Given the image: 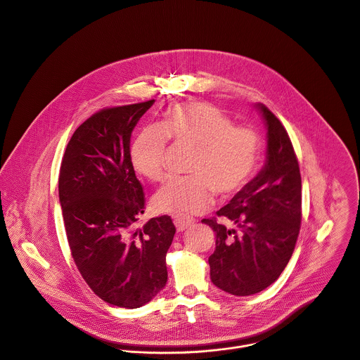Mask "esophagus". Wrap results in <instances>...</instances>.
<instances>
[{
	"label": "esophagus",
	"mask_w": 360,
	"mask_h": 360,
	"mask_svg": "<svg viewBox=\"0 0 360 360\" xmlns=\"http://www.w3.org/2000/svg\"><path fill=\"white\" fill-rule=\"evenodd\" d=\"M174 224H175L176 229H178L179 232H182V231L191 228V226L195 224V221L191 219V218H186V217L175 216L174 217Z\"/></svg>",
	"instance_id": "esophagus-1"
}]
</instances>
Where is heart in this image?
Here are the masks:
<instances>
[{"mask_svg":"<svg viewBox=\"0 0 360 360\" xmlns=\"http://www.w3.org/2000/svg\"><path fill=\"white\" fill-rule=\"evenodd\" d=\"M192 144V176L171 178L154 196L158 212L196 216L216 199L217 192L232 196L255 176L262 150L259 132L248 125H233L216 105L203 101L182 103L164 112L160 127L147 128L135 139L131 160L135 169L151 182L168 174L167 142Z\"/></svg>","mask_w":360,"mask_h":360,"instance_id":"heart-1","label":"heart"}]
</instances>
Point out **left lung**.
Here are the masks:
<instances>
[{"label":"left lung","mask_w":360,"mask_h":360,"mask_svg":"<svg viewBox=\"0 0 360 360\" xmlns=\"http://www.w3.org/2000/svg\"><path fill=\"white\" fill-rule=\"evenodd\" d=\"M267 125L264 168L233 199L202 222L216 232L209 257L216 287L248 296L271 285L287 267L302 219V179L287 129L264 105L257 104Z\"/></svg>","instance_id":"obj_1"}]
</instances>
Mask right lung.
<instances>
[{
	"instance_id": "add662e5",
	"label": "right lung",
	"mask_w": 360,
	"mask_h": 360,
	"mask_svg": "<svg viewBox=\"0 0 360 360\" xmlns=\"http://www.w3.org/2000/svg\"><path fill=\"white\" fill-rule=\"evenodd\" d=\"M154 100L94 112L65 148L58 192L73 262L104 302L136 309L167 284L165 255L175 235L169 216L142 226L143 186L131 160V136Z\"/></svg>"
}]
</instances>
